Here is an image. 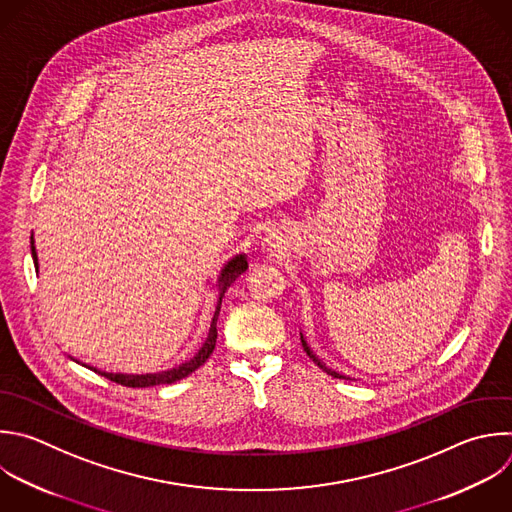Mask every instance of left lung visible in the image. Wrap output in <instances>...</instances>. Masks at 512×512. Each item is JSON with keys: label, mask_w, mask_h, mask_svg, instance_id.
Segmentation results:
<instances>
[{"label": "left lung", "mask_w": 512, "mask_h": 512, "mask_svg": "<svg viewBox=\"0 0 512 512\" xmlns=\"http://www.w3.org/2000/svg\"><path fill=\"white\" fill-rule=\"evenodd\" d=\"M301 346H303V350H305V354H307V356H309V358H311V360H313V364H317V366H319V370H323V372H325V374H327V376H333V378H339V380H346V378H344V376H342V374H337V372H333V370H329V368H327V366H325V364H323V362H319V360H317V358H315V354H313V352H311V350H309V346H307V342H305V337H303V335H301Z\"/></svg>", "instance_id": "left-lung-1"}]
</instances>
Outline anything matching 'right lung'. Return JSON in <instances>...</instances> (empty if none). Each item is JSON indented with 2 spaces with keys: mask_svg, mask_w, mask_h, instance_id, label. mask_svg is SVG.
Listing matches in <instances>:
<instances>
[{
  "mask_svg": "<svg viewBox=\"0 0 512 512\" xmlns=\"http://www.w3.org/2000/svg\"><path fill=\"white\" fill-rule=\"evenodd\" d=\"M32 257H34V265L38 269V255H36V247H34V237H32ZM247 269V261H245V255H237L235 259H231L227 263V267L223 269L221 277H219V301H217V307H215V315H213V321H211V327H209V333L205 337V342L201 346V350L191 358L187 360L185 364L173 368V370H166V372H156V374H144V376H126V374H106V372H98L102 374L104 378H108L110 382H116L120 386H126V388H150V386H160V384H173V382H179L183 378H187L189 374H193L195 370H199L207 360L209 356L213 354L215 350V344H217V317H219V311H221V301H223V295L227 291V287ZM96 372V370H94Z\"/></svg>",
  "mask_w": 512,
  "mask_h": 512,
  "instance_id": "right-lung-1",
  "label": "right lung"
}]
</instances>
